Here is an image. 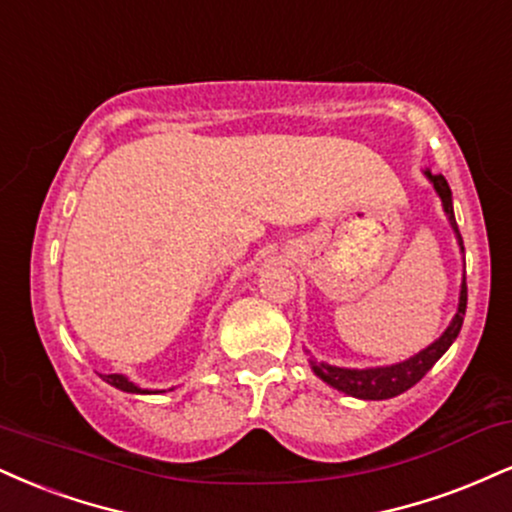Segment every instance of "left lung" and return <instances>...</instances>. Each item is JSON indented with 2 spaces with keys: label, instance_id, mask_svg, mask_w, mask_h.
<instances>
[{
  "label": "left lung",
  "instance_id": "1",
  "mask_svg": "<svg viewBox=\"0 0 512 512\" xmlns=\"http://www.w3.org/2000/svg\"><path fill=\"white\" fill-rule=\"evenodd\" d=\"M424 176L432 181L436 195L441 197L443 212H446L448 221H451V229L455 231V238H458L460 252H465L463 236H460L458 224H455L453 195H451V188H448V181L441 174H432V171H424ZM465 310H467V283L463 279V286H460L458 312H455V317L451 319V324H448V329L436 338L432 346H427L417 355L408 357V360L396 362V365H389V367L348 369V367H336V365H326V362L310 360L312 372H315L322 381H326L329 386H334V389L348 393V396L353 398L386 400V398L400 396L403 391L412 389V386H415L417 381H420L424 374L436 365V360H439V357L453 346V341L458 338L460 329H463Z\"/></svg>",
  "mask_w": 512,
  "mask_h": 512
}]
</instances>
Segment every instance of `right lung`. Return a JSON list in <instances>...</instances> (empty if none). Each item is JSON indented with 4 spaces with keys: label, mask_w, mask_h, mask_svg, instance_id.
I'll use <instances>...</instances> for the list:
<instances>
[{
    "label": "right lung",
    "mask_w": 512,
    "mask_h": 512,
    "mask_svg": "<svg viewBox=\"0 0 512 512\" xmlns=\"http://www.w3.org/2000/svg\"><path fill=\"white\" fill-rule=\"evenodd\" d=\"M100 377L107 381V384H112L114 389L119 391H126V393H159V391H147V389H140V386H135L131 379L123 377V374H100Z\"/></svg>",
    "instance_id": "obj_1"
}]
</instances>
